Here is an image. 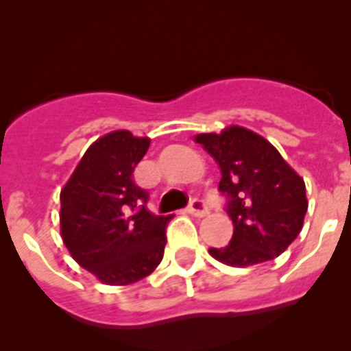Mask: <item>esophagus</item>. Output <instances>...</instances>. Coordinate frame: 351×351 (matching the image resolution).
<instances>
[{
	"label": "esophagus",
	"instance_id": "34e87169",
	"mask_svg": "<svg viewBox=\"0 0 351 351\" xmlns=\"http://www.w3.org/2000/svg\"><path fill=\"white\" fill-rule=\"evenodd\" d=\"M188 213H190L191 216H197V218H204V216L209 214V209H207V206L202 202V200L193 198V200L190 202V206H188Z\"/></svg>",
	"mask_w": 351,
	"mask_h": 351
}]
</instances>
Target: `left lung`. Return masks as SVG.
<instances>
[{"label":"left lung","instance_id":"left-lung-1","mask_svg":"<svg viewBox=\"0 0 351 351\" xmlns=\"http://www.w3.org/2000/svg\"><path fill=\"white\" fill-rule=\"evenodd\" d=\"M195 141L221 170L218 190L234 223L230 243L209 247L210 255L234 267L280 256L302 230L308 210L304 179L271 142L241 126L219 135L202 133Z\"/></svg>","mask_w":351,"mask_h":351}]
</instances>
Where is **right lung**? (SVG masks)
<instances>
[{"label":"right lung","mask_w":351,"mask_h":351,"mask_svg":"<svg viewBox=\"0 0 351 351\" xmlns=\"http://www.w3.org/2000/svg\"><path fill=\"white\" fill-rule=\"evenodd\" d=\"M147 147L149 138L126 130L108 133L86 151L61 191L64 246L105 285L141 281L163 258L173 216L149 213L147 191L133 181Z\"/></svg>","instance_id":"right-lung-1"}]
</instances>
